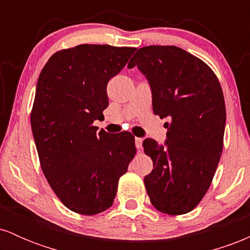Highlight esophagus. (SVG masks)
<instances>
[{
	"label": "esophagus",
	"instance_id": "obj_1",
	"mask_svg": "<svg viewBox=\"0 0 250 250\" xmlns=\"http://www.w3.org/2000/svg\"><path fill=\"white\" fill-rule=\"evenodd\" d=\"M142 142L143 140L141 137H135V146H136V148L139 149V150L142 148Z\"/></svg>",
	"mask_w": 250,
	"mask_h": 250
}]
</instances>
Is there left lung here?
I'll return each mask as SVG.
<instances>
[{
	"mask_svg": "<svg viewBox=\"0 0 250 250\" xmlns=\"http://www.w3.org/2000/svg\"><path fill=\"white\" fill-rule=\"evenodd\" d=\"M135 65L150 85L154 114L169 119L165 145L143 141L154 165L145 177L149 199L165 214L189 213L207 193L222 154L221 84L202 60L175 45L140 48L128 68Z\"/></svg>",
	"mask_w": 250,
	"mask_h": 250,
	"instance_id": "1",
	"label": "left lung"
}]
</instances>
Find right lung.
<instances>
[{"label":"right lung","instance_id":"obj_1","mask_svg":"<svg viewBox=\"0 0 250 250\" xmlns=\"http://www.w3.org/2000/svg\"><path fill=\"white\" fill-rule=\"evenodd\" d=\"M136 48L80 44L48 60L36 84L30 122L45 179L61 202L82 215L113 205L136 153L129 131L93 125L108 107L107 84Z\"/></svg>","mask_w":250,"mask_h":250}]
</instances>
